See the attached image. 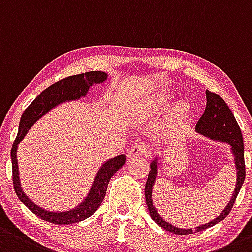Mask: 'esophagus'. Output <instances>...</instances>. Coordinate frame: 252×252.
<instances>
[{"label":"esophagus","instance_id":"esophagus-1","mask_svg":"<svg viewBox=\"0 0 252 252\" xmlns=\"http://www.w3.org/2000/svg\"><path fill=\"white\" fill-rule=\"evenodd\" d=\"M146 152H147L146 146H144V145L141 144H136L130 147V150H129V156H130V157H136V156H141Z\"/></svg>","mask_w":252,"mask_h":252}]
</instances>
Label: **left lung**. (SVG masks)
<instances>
[{"label": "left lung", "mask_w": 252, "mask_h": 252, "mask_svg": "<svg viewBox=\"0 0 252 252\" xmlns=\"http://www.w3.org/2000/svg\"><path fill=\"white\" fill-rule=\"evenodd\" d=\"M206 107L202 117L198 121L195 129L198 133H202L205 136L211 137V139L221 140V141L228 142L232 146V152L234 155L235 168H237V185H235L234 193H233L231 200H229L228 205L224 208V210L220 214L216 219L209 223L203 224V226L197 227L195 229H181L177 227L171 226L166 221L161 219V216L157 213V209L153 206L152 203V187L156 181V176H157V161L151 163V170L148 174L146 186H145V195H146V204L150 215L153 219V221L157 224H159L161 228L165 231L174 233L177 235H186L193 234L200 231H204L206 228L215 226L216 223L221 222L229 213H231L233 204L238 197L242 185L245 179V161H244V141H243V135L240 131L239 124H238L237 119L229 107L227 106L224 100L220 96L216 93L206 89Z\"/></svg>", "instance_id": "left-lung-1"}]
</instances>
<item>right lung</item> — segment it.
Masks as SVG:
<instances>
[{
    "mask_svg": "<svg viewBox=\"0 0 252 252\" xmlns=\"http://www.w3.org/2000/svg\"><path fill=\"white\" fill-rule=\"evenodd\" d=\"M106 78H107V75L105 72H101V71H91V72L81 73V75L70 76V77L60 79V81L55 82L54 84L49 86L47 89H44L31 102V105L24 111L23 116L20 118L19 131H18L17 139L14 140L12 151H10L13 186H14L15 193H17L18 198H19L21 202L25 204L35 215L41 217L44 221L50 222V223L72 224L93 215L99 209L102 200H104L110 179L126 163V155H119L117 157L106 161L99 170V173H97L96 177H95L89 194L87 195L86 199L79 204L77 208H73L72 210L65 211V213H52V211H47L44 209L37 206L35 203L31 202L24 194L23 189L20 187L19 173H18V145L24 139V136L28 133L29 129L33 126V123H35L37 119L41 118L44 113H47L53 107L62 104V102L76 100L84 96L87 94V92H88L89 87L93 86L94 83H101Z\"/></svg>",
    "mask_w": 252,
    "mask_h": 252,
    "instance_id": "add662e5",
    "label": "right lung"
}]
</instances>
